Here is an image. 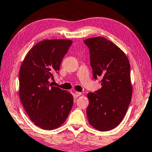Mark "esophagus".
I'll use <instances>...</instances> for the list:
<instances>
[{"label":"esophagus","instance_id":"obj_1","mask_svg":"<svg viewBox=\"0 0 152 152\" xmlns=\"http://www.w3.org/2000/svg\"><path fill=\"white\" fill-rule=\"evenodd\" d=\"M81 95H82V93L80 92H76L75 93H74V95H75L76 97H79V96H80Z\"/></svg>","mask_w":152,"mask_h":152}]
</instances>
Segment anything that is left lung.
<instances>
[{
    "mask_svg": "<svg viewBox=\"0 0 152 152\" xmlns=\"http://www.w3.org/2000/svg\"><path fill=\"white\" fill-rule=\"evenodd\" d=\"M84 42L89 49L94 79L102 78V88L87 94L88 122L100 131H110L122 122L131 101L129 61L118 47L104 37L90 38Z\"/></svg>",
    "mask_w": 152,
    "mask_h": 152,
    "instance_id": "left-lung-1",
    "label": "left lung"
}]
</instances>
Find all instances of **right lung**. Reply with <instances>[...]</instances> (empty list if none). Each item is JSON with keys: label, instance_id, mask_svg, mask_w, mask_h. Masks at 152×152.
Instances as JSON below:
<instances>
[{"label": "right lung", "instance_id": "1", "mask_svg": "<svg viewBox=\"0 0 152 152\" xmlns=\"http://www.w3.org/2000/svg\"><path fill=\"white\" fill-rule=\"evenodd\" d=\"M72 44L70 40H45L29 50L21 64V102L30 120L45 130H53L64 123L73 106L71 93L49 82L59 70L62 59Z\"/></svg>", "mask_w": 152, "mask_h": 152}]
</instances>
